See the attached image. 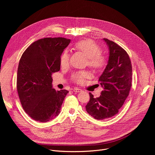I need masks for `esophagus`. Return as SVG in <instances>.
Instances as JSON below:
<instances>
[{
	"label": "esophagus",
	"mask_w": 155,
	"mask_h": 155,
	"mask_svg": "<svg viewBox=\"0 0 155 155\" xmlns=\"http://www.w3.org/2000/svg\"><path fill=\"white\" fill-rule=\"evenodd\" d=\"M73 91H74V92H75V93H80V92L82 91V90H80V89H79V88L75 87V88H74V89L73 90Z\"/></svg>",
	"instance_id": "obj_1"
}]
</instances>
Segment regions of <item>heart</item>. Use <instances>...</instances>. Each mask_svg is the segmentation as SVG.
Returning a JSON list of instances; mask_svg holds the SVG:
<instances>
[{"instance_id":"heart-1","label":"heart","mask_w":155,"mask_h":155,"mask_svg":"<svg viewBox=\"0 0 155 155\" xmlns=\"http://www.w3.org/2000/svg\"><path fill=\"white\" fill-rule=\"evenodd\" d=\"M74 48L83 53L87 57V63L89 66L94 70L102 69L106 63V59L104 55L101 54V47L93 40L90 39L81 40L77 42L74 45ZM70 56L67 51H64L61 54L59 62L61 67L67 68L69 64ZM90 77L87 72H79L72 75V80L78 84H83L85 80Z\"/></svg>"}]
</instances>
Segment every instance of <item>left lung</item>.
<instances>
[{"instance_id":"obj_1","label":"left lung","mask_w":155,"mask_h":155,"mask_svg":"<svg viewBox=\"0 0 155 155\" xmlns=\"http://www.w3.org/2000/svg\"><path fill=\"white\" fill-rule=\"evenodd\" d=\"M109 50L107 65L99 81L103 91L94 98L90 93V100L86 105V112L96 120H104L118 113L129 95L132 85V65L127 52L118 44L103 38Z\"/></svg>"}]
</instances>
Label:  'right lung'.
Segmentation results:
<instances>
[{"label":"right lung","instance_id":"obj_1","mask_svg":"<svg viewBox=\"0 0 155 155\" xmlns=\"http://www.w3.org/2000/svg\"><path fill=\"white\" fill-rule=\"evenodd\" d=\"M70 42L62 37L41 38L32 43L21 56L16 88L22 107L35 121L47 122L60 113L69 91L53 89L51 75L59 71L60 56Z\"/></svg>","mask_w":155,"mask_h":155}]
</instances>
